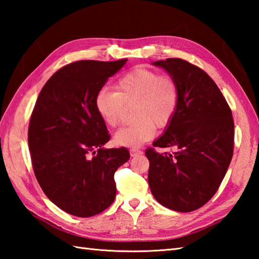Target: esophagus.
<instances>
[{
    "instance_id": "obj_1",
    "label": "esophagus",
    "mask_w": 259,
    "mask_h": 259,
    "mask_svg": "<svg viewBox=\"0 0 259 259\" xmlns=\"http://www.w3.org/2000/svg\"><path fill=\"white\" fill-rule=\"evenodd\" d=\"M142 152L141 150H139V149H136V148H133V149H130V155H131V157H136V156H139V155H142Z\"/></svg>"
}]
</instances>
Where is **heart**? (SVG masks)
<instances>
[{"label": "heart", "mask_w": 259, "mask_h": 259, "mask_svg": "<svg viewBox=\"0 0 259 259\" xmlns=\"http://www.w3.org/2000/svg\"><path fill=\"white\" fill-rule=\"evenodd\" d=\"M179 88L170 75L138 67L125 72L115 83V92L102 90L96 97V109L108 125L118 126L126 107L133 108V123L114 135L115 145L140 147L156 135V124L166 126L177 111Z\"/></svg>", "instance_id": "b5f03b06"}]
</instances>
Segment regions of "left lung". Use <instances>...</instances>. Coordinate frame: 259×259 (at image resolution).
Listing matches in <instances>:
<instances>
[{"label": "left lung", "instance_id": "8db88e82", "mask_svg": "<svg viewBox=\"0 0 259 259\" xmlns=\"http://www.w3.org/2000/svg\"><path fill=\"white\" fill-rule=\"evenodd\" d=\"M179 88V104L153 147H177L174 155L148 148V183L155 199L171 210L189 212L216 194L234 151V120L226 99L205 71L183 59L152 63Z\"/></svg>", "mask_w": 259, "mask_h": 259}]
</instances>
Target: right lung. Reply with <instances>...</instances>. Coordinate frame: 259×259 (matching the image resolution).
I'll use <instances>...</instances> for the list:
<instances>
[{"label": "right lung", "instance_id": "obj_1", "mask_svg": "<svg viewBox=\"0 0 259 259\" xmlns=\"http://www.w3.org/2000/svg\"><path fill=\"white\" fill-rule=\"evenodd\" d=\"M126 61L64 65L42 88L31 114L27 141L37 183L54 205L76 217L111 205L114 172L130 158L126 148L104 149L110 135L96 109L97 95Z\"/></svg>", "mask_w": 259, "mask_h": 259}]
</instances>
